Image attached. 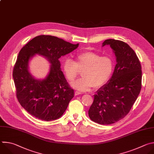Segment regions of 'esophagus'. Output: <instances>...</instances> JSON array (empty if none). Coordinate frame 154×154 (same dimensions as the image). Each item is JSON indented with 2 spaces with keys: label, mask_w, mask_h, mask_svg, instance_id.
Here are the masks:
<instances>
[{
  "label": "esophagus",
  "mask_w": 154,
  "mask_h": 154,
  "mask_svg": "<svg viewBox=\"0 0 154 154\" xmlns=\"http://www.w3.org/2000/svg\"><path fill=\"white\" fill-rule=\"evenodd\" d=\"M80 94H81V93H80V91H75V96H77V95Z\"/></svg>",
  "instance_id": "obj_1"
}]
</instances>
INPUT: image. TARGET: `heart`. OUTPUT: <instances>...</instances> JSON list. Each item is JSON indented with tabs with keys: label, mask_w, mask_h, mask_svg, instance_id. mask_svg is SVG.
<instances>
[{
	"label": "heart",
	"mask_w": 154,
	"mask_h": 154,
	"mask_svg": "<svg viewBox=\"0 0 154 154\" xmlns=\"http://www.w3.org/2000/svg\"><path fill=\"white\" fill-rule=\"evenodd\" d=\"M75 59L76 62L70 58L65 60L63 70L68 80L72 82L78 76L80 70L83 69V77L72 84L80 91H90L94 86L99 88L108 82L112 75L114 64L108 57H100L96 52L88 51L79 53Z\"/></svg>",
	"instance_id": "heart-1"
}]
</instances>
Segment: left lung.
<instances>
[{
  "instance_id": "1",
  "label": "left lung",
  "mask_w": 154,
  "mask_h": 154,
  "mask_svg": "<svg viewBox=\"0 0 154 154\" xmlns=\"http://www.w3.org/2000/svg\"><path fill=\"white\" fill-rule=\"evenodd\" d=\"M109 45L116 58L112 77L94 94L88 115L99 124L108 125L124 118L130 112L141 89L140 61L127 43L106 39L102 46Z\"/></svg>"
}]
</instances>
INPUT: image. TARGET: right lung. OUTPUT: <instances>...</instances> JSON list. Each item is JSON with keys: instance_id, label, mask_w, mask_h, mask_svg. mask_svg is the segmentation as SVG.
I'll return each instance as SVG.
<instances>
[{"instance_id": "1", "label": "right lung", "mask_w": 154, "mask_h": 154, "mask_svg": "<svg viewBox=\"0 0 154 154\" xmlns=\"http://www.w3.org/2000/svg\"><path fill=\"white\" fill-rule=\"evenodd\" d=\"M79 46L51 35L35 37L22 48L14 64L13 77L16 96L21 106L33 116L46 121L60 118L74 97L61 70L59 58ZM35 54L45 56L51 64L45 79H35L28 71L29 59Z\"/></svg>"}]
</instances>
